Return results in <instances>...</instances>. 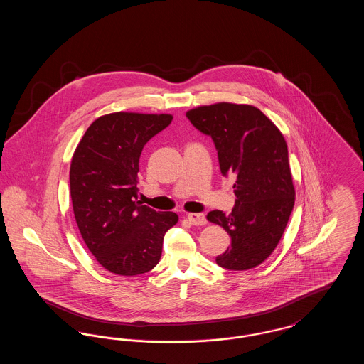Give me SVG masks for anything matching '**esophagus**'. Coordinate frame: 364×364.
<instances>
[{"label":"esophagus","instance_id":"34e87169","mask_svg":"<svg viewBox=\"0 0 364 364\" xmlns=\"http://www.w3.org/2000/svg\"><path fill=\"white\" fill-rule=\"evenodd\" d=\"M187 218L190 220L192 225H205L208 223L205 214H200V213H190V214H187Z\"/></svg>","mask_w":364,"mask_h":364}]
</instances>
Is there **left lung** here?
<instances>
[{
	"label": "left lung",
	"mask_w": 364,
	"mask_h": 364,
	"mask_svg": "<svg viewBox=\"0 0 364 364\" xmlns=\"http://www.w3.org/2000/svg\"><path fill=\"white\" fill-rule=\"evenodd\" d=\"M187 117L213 139L223 176L235 178L232 213L208 214V221L230 235V245L215 262L228 270L254 269L276 250L294 208L285 138L252 105H203L188 110Z\"/></svg>",
	"instance_id": "8db88e82"
}]
</instances>
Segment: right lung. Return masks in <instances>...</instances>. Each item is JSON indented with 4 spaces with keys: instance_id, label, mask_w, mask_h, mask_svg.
<instances>
[{
    "instance_id": "obj_1",
    "label": "right lung",
    "mask_w": 364,
    "mask_h": 364,
    "mask_svg": "<svg viewBox=\"0 0 364 364\" xmlns=\"http://www.w3.org/2000/svg\"><path fill=\"white\" fill-rule=\"evenodd\" d=\"M173 116L114 112L87 128L70 161L72 208L87 248L107 272L138 276L161 259L173 211L135 202L139 158L144 144Z\"/></svg>"
}]
</instances>
